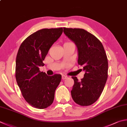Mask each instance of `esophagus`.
I'll list each match as a JSON object with an SVG mask.
<instances>
[{
  "label": "esophagus",
  "instance_id": "obj_1",
  "mask_svg": "<svg viewBox=\"0 0 127 127\" xmlns=\"http://www.w3.org/2000/svg\"><path fill=\"white\" fill-rule=\"evenodd\" d=\"M68 78V76H66V75H62V79H63V80H64V79H66Z\"/></svg>",
  "mask_w": 127,
  "mask_h": 127
}]
</instances>
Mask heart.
Returning a JSON list of instances; mask_svg holds the SVG:
<instances>
[{"instance_id": "1", "label": "heart", "mask_w": 127, "mask_h": 127, "mask_svg": "<svg viewBox=\"0 0 127 127\" xmlns=\"http://www.w3.org/2000/svg\"><path fill=\"white\" fill-rule=\"evenodd\" d=\"M69 43V42H65V43H64V44H66V43Z\"/></svg>"}]
</instances>
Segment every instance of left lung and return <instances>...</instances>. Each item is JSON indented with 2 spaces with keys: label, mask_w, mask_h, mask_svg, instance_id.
<instances>
[{
  "label": "left lung",
  "mask_w": 127,
  "mask_h": 127,
  "mask_svg": "<svg viewBox=\"0 0 127 127\" xmlns=\"http://www.w3.org/2000/svg\"><path fill=\"white\" fill-rule=\"evenodd\" d=\"M64 33L78 48V64L85 71L79 81L72 77L74 84L71 91L74 101L82 106L91 105L98 100L108 78V60L99 39L82 29L64 27Z\"/></svg>",
  "instance_id": "obj_1"
}]
</instances>
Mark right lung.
<instances>
[{
    "instance_id": "add662e5",
    "label": "right lung",
    "mask_w": 127,
    "mask_h": 127,
    "mask_svg": "<svg viewBox=\"0 0 127 127\" xmlns=\"http://www.w3.org/2000/svg\"><path fill=\"white\" fill-rule=\"evenodd\" d=\"M63 28L43 29L34 32L21 44L16 58L15 77L22 95L33 107L44 109L51 106L62 75L48 76L39 70L43 61Z\"/></svg>"
}]
</instances>
